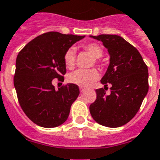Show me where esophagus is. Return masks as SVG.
<instances>
[{
  "instance_id": "1",
  "label": "esophagus",
  "mask_w": 160,
  "mask_h": 160,
  "mask_svg": "<svg viewBox=\"0 0 160 160\" xmlns=\"http://www.w3.org/2000/svg\"><path fill=\"white\" fill-rule=\"evenodd\" d=\"M79 89H80V92H83V91L85 90V88H84L80 87V88H79Z\"/></svg>"
}]
</instances>
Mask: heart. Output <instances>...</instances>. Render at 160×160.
<instances>
[{
  "label": "heart",
  "instance_id": "obj_1",
  "mask_svg": "<svg viewBox=\"0 0 160 160\" xmlns=\"http://www.w3.org/2000/svg\"><path fill=\"white\" fill-rule=\"evenodd\" d=\"M85 50H88L96 59L101 58L103 56V50L97 44H88L84 46ZM75 50L73 49L67 50L64 54L65 66L68 69H72L75 66ZM99 74L96 69H78L71 72L67 80L72 84L78 85L82 88L90 87L98 78Z\"/></svg>",
  "mask_w": 160,
  "mask_h": 160
}]
</instances>
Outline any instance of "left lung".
<instances>
[{
	"mask_svg": "<svg viewBox=\"0 0 160 160\" xmlns=\"http://www.w3.org/2000/svg\"><path fill=\"white\" fill-rule=\"evenodd\" d=\"M101 41L110 55V64L100 82L112 85L110 94L104 88L96 89L97 98L90 104V114L98 124L120 127L138 111L148 91V71L134 46L116 34L90 36Z\"/></svg>",
	"mask_w": 160,
	"mask_h": 160,
	"instance_id": "1",
	"label": "left lung"
}]
</instances>
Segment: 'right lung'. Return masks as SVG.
Instances as JSON below:
<instances>
[{
    "instance_id": "1",
    "label": "right lung",
    "mask_w": 160,
    "mask_h": 160,
    "mask_svg": "<svg viewBox=\"0 0 160 160\" xmlns=\"http://www.w3.org/2000/svg\"><path fill=\"white\" fill-rule=\"evenodd\" d=\"M85 36L49 32L36 37L18 53L14 87L26 116L39 127L52 128L63 124L72 104L79 95L78 85L68 83L55 89L54 78L67 72L64 54Z\"/></svg>"
}]
</instances>
